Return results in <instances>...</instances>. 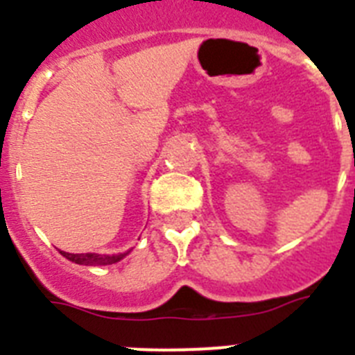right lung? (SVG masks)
Segmentation results:
<instances>
[{
	"mask_svg": "<svg viewBox=\"0 0 355 355\" xmlns=\"http://www.w3.org/2000/svg\"><path fill=\"white\" fill-rule=\"evenodd\" d=\"M62 256L69 259V261H74L78 265H89V266H96V265H114V263L121 261L124 256H128V252L124 254H115V256H108V254H92V252H87V254H71V252H64L60 250Z\"/></svg>",
	"mask_w": 355,
	"mask_h": 355,
	"instance_id": "add662e5",
	"label": "right lung"
}]
</instances>
